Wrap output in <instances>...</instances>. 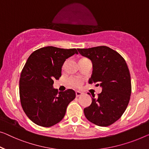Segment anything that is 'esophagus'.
Segmentation results:
<instances>
[{"mask_svg":"<svg viewBox=\"0 0 149 149\" xmlns=\"http://www.w3.org/2000/svg\"><path fill=\"white\" fill-rule=\"evenodd\" d=\"M75 95H76V97H79L82 95V92H81L80 91H76L75 92Z\"/></svg>","mask_w":149,"mask_h":149,"instance_id":"34e87169","label":"esophagus"}]
</instances>
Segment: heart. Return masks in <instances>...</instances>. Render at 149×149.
Instances as JSON below:
<instances>
[{
    "instance_id": "1",
    "label": "heart",
    "mask_w": 149,
    "mask_h": 149,
    "mask_svg": "<svg viewBox=\"0 0 149 149\" xmlns=\"http://www.w3.org/2000/svg\"><path fill=\"white\" fill-rule=\"evenodd\" d=\"M70 84L74 87H79L81 85V79L79 78H72L70 80Z\"/></svg>"
}]
</instances>
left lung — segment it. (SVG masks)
<instances>
[{"mask_svg": "<svg viewBox=\"0 0 149 149\" xmlns=\"http://www.w3.org/2000/svg\"><path fill=\"white\" fill-rule=\"evenodd\" d=\"M77 51L92 63L89 84H96L102 89L97 98L94 95L91 96L92 104L84 108V114L96 125L109 126L121 117L129 102L131 79L127 64L118 53L106 46Z\"/></svg>", "mask_w": 149, "mask_h": 149, "instance_id": "1", "label": "left lung"}]
</instances>
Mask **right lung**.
<instances>
[{"instance_id": "add662e5", "label": "right lung", "mask_w": 149, "mask_h": 149, "mask_svg": "<svg viewBox=\"0 0 149 149\" xmlns=\"http://www.w3.org/2000/svg\"><path fill=\"white\" fill-rule=\"evenodd\" d=\"M74 54H78L76 49L47 46L29 57L20 77V99L26 115L37 125L50 127L59 123L75 97L72 89L58 92L53 86L61 75L64 62Z\"/></svg>"}]
</instances>
